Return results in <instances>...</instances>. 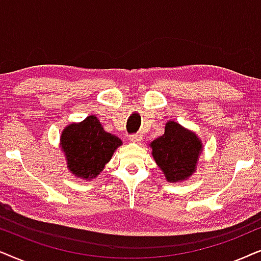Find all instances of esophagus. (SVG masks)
Listing matches in <instances>:
<instances>
[{
  "label": "esophagus",
  "mask_w": 261,
  "mask_h": 261,
  "mask_svg": "<svg viewBox=\"0 0 261 261\" xmlns=\"http://www.w3.org/2000/svg\"><path fill=\"white\" fill-rule=\"evenodd\" d=\"M130 141L134 142V143H140L142 141V135L141 134H135L130 136Z\"/></svg>",
  "instance_id": "obj_1"
}]
</instances>
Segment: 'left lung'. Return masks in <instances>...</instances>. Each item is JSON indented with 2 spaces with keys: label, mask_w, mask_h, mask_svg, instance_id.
<instances>
[{
  "label": "left lung",
  "mask_w": 261,
  "mask_h": 261,
  "mask_svg": "<svg viewBox=\"0 0 261 261\" xmlns=\"http://www.w3.org/2000/svg\"><path fill=\"white\" fill-rule=\"evenodd\" d=\"M151 155L168 182L185 181L197 171L203 143L197 134L174 120L166 123L165 134L150 142Z\"/></svg>",
  "instance_id": "8db88e82"
}]
</instances>
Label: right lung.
<instances>
[{
    "label": "right lung",
    "instance_id": "obj_1",
    "mask_svg": "<svg viewBox=\"0 0 261 261\" xmlns=\"http://www.w3.org/2000/svg\"><path fill=\"white\" fill-rule=\"evenodd\" d=\"M121 144L119 137L103 130L95 116L67 125L60 140L69 171L76 178L88 181L103 171Z\"/></svg>",
    "mask_w": 261,
    "mask_h": 261
}]
</instances>
